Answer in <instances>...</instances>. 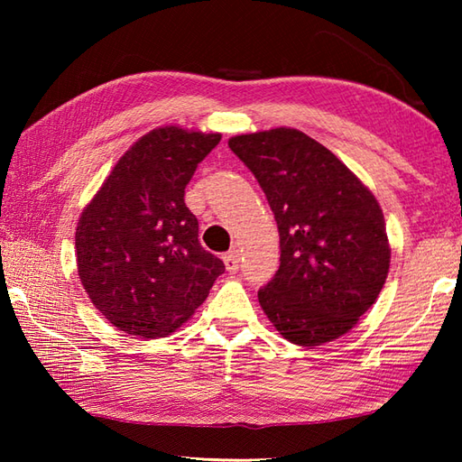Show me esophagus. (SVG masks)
Returning a JSON list of instances; mask_svg holds the SVG:
<instances>
[{
	"label": "esophagus",
	"instance_id": "34e87169",
	"mask_svg": "<svg viewBox=\"0 0 462 462\" xmlns=\"http://www.w3.org/2000/svg\"><path fill=\"white\" fill-rule=\"evenodd\" d=\"M222 260H224V263H226V270H228V272H236V270H238V266H240V254H238L236 250L226 252L224 256H222Z\"/></svg>",
	"mask_w": 462,
	"mask_h": 462
}]
</instances>
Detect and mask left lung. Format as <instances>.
Returning <instances> with one entry per match:
<instances>
[{"mask_svg":"<svg viewBox=\"0 0 462 462\" xmlns=\"http://www.w3.org/2000/svg\"><path fill=\"white\" fill-rule=\"evenodd\" d=\"M228 146L256 176L280 232V268L258 291L263 313L296 346L337 339L375 303L389 272L375 196L298 129L232 136Z\"/></svg>","mask_w":462,"mask_h":462,"instance_id":"left-lung-1","label":"left lung"}]
</instances>
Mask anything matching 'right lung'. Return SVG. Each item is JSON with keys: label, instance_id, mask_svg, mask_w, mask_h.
Returning a JSON list of instances; mask_svg holds the SVG:
<instances>
[{"label": "right lung", "instance_id": "obj_1", "mask_svg": "<svg viewBox=\"0 0 462 462\" xmlns=\"http://www.w3.org/2000/svg\"><path fill=\"white\" fill-rule=\"evenodd\" d=\"M220 134L162 126L141 136L87 204L77 268L93 306L136 337H164L208 298L224 262L199 242L184 204L194 171Z\"/></svg>", "mask_w": 462, "mask_h": 462}]
</instances>
